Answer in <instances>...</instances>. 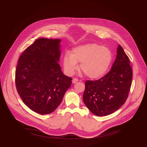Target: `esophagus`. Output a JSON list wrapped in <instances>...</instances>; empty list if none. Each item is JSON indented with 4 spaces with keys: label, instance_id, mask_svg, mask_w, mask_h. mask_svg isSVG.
<instances>
[{
    "label": "esophagus",
    "instance_id": "obj_1",
    "mask_svg": "<svg viewBox=\"0 0 147 147\" xmlns=\"http://www.w3.org/2000/svg\"><path fill=\"white\" fill-rule=\"evenodd\" d=\"M78 80L77 78H73L72 80V82H73V84H76L78 82Z\"/></svg>",
    "mask_w": 147,
    "mask_h": 147
}]
</instances>
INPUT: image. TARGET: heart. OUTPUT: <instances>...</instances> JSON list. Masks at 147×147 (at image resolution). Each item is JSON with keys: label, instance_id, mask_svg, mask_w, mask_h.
<instances>
[{"label": "heart", "instance_id": "b5f03b06", "mask_svg": "<svg viewBox=\"0 0 147 147\" xmlns=\"http://www.w3.org/2000/svg\"><path fill=\"white\" fill-rule=\"evenodd\" d=\"M111 50L95 43H88L74 48L66 52L63 57L65 72L73 75L81 63L80 69L89 78L96 79L102 77L109 69L112 61Z\"/></svg>", "mask_w": 147, "mask_h": 147}]
</instances>
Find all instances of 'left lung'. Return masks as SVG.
<instances>
[{"label": "left lung", "instance_id": "obj_1", "mask_svg": "<svg viewBox=\"0 0 147 147\" xmlns=\"http://www.w3.org/2000/svg\"><path fill=\"white\" fill-rule=\"evenodd\" d=\"M132 77L129 58L119 45L111 70L98 80L86 81L84 102L95 115L103 116L112 114L126 100Z\"/></svg>", "mask_w": 147, "mask_h": 147}]
</instances>
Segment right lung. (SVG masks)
I'll return each mask as SVG.
<instances>
[{
  "instance_id": "obj_1",
  "label": "right lung",
  "mask_w": 147,
  "mask_h": 147,
  "mask_svg": "<svg viewBox=\"0 0 147 147\" xmlns=\"http://www.w3.org/2000/svg\"><path fill=\"white\" fill-rule=\"evenodd\" d=\"M60 39H36L20 56L16 70V85L23 102L41 115L59 107L72 78L63 73L59 65Z\"/></svg>"
}]
</instances>
